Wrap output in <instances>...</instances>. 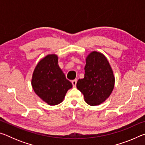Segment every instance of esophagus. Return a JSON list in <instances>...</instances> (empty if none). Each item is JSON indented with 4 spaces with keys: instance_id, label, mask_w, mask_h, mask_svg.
Instances as JSON below:
<instances>
[{
    "instance_id": "1",
    "label": "esophagus",
    "mask_w": 145,
    "mask_h": 145,
    "mask_svg": "<svg viewBox=\"0 0 145 145\" xmlns=\"http://www.w3.org/2000/svg\"><path fill=\"white\" fill-rule=\"evenodd\" d=\"M77 79H74V80H73L72 81V83L73 87H75L76 86V84H77Z\"/></svg>"
}]
</instances>
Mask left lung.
Listing matches in <instances>:
<instances>
[{"mask_svg": "<svg viewBox=\"0 0 145 145\" xmlns=\"http://www.w3.org/2000/svg\"><path fill=\"white\" fill-rule=\"evenodd\" d=\"M84 77L78 79L77 89L92 106L104 102L114 89L115 78L111 65L102 53L93 51L87 56Z\"/></svg>", "mask_w": 145, "mask_h": 145, "instance_id": "left-lung-1", "label": "left lung"}]
</instances>
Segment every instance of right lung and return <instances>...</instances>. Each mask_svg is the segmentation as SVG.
<instances>
[{
  "instance_id": "1",
  "label": "right lung",
  "mask_w": 145,
  "mask_h": 145,
  "mask_svg": "<svg viewBox=\"0 0 145 145\" xmlns=\"http://www.w3.org/2000/svg\"><path fill=\"white\" fill-rule=\"evenodd\" d=\"M57 62V55L45 56L36 65L31 80L36 94L50 105L62 102L68 90L72 88V84L66 78Z\"/></svg>"
}]
</instances>
